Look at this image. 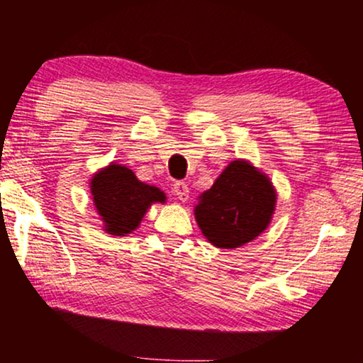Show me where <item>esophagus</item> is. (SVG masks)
<instances>
[{
	"mask_svg": "<svg viewBox=\"0 0 363 363\" xmlns=\"http://www.w3.org/2000/svg\"><path fill=\"white\" fill-rule=\"evenodd\" d=\"M172 193L176 194V198H177V199H181L182 203H184V201H187V199H189V187H187L186 182H182V181H177L176 184H174V187H172Z\"/></svg>",
	"mask_w": 363,
	"mask_h": 363,
	"instance_id": "esophagus-1",
	"label": "esophagus"
}]
</instances>
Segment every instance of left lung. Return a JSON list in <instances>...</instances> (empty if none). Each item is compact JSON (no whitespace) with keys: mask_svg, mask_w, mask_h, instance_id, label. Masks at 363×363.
<instances>
[{"mask_svg":"<svg viewBox=\"0 0 363 363\" xmlns=\"http://www.w3.org/2000/svg\"><path fill=\"white\" fill-rule=\"evenodd\" d=\"M277 189L249 160H232L213 186L198 196L194 218L208 242L235 249L251 242L272 223Z\"/></svg>","mask_w":363,"mask_h":363,"instance_id":"obj_1","label":"left lung"}]
</instances>
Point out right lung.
<instances>
[{
    "instance_id": "right-lung-1",
    "label": "right lung",
    "mask_w": 363,
    "mask_h": 363,
    "mask_svg": "<svg viewBox=\"0 0 363 363\" xmlns=\"http://www.w3.org/2000/svg\"><path fill=\"white\" fill-rule=\"evenodd\" d=\"M90 193L104 232L116 237L131 234L152 205L167 201L164 191L141 182L131 169L116 162L91 176Z\"/></svg>"
}]
</instances>
